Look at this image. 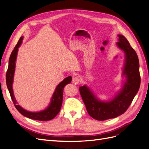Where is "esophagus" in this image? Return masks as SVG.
<instances>
[{"mask_svg":"<svg viewBox=\"0 0 149 149\" xmlns=\"http://www.w3.org/2000/svg\"><path fill=\"white\" fill-rule=\"evenodd\" d=\"M79 80L80 79L78 76H75V77H74L73 79H72V83L74 84H78L79 83Z\"/></svg>","mask_w":149,"mask_h":149,"instance_id":"1","label":"esophagus"}]
</instances>
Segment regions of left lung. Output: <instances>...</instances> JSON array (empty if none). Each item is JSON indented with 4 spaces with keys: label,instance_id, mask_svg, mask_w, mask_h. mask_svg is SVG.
<instances>
[{
    "label": "left lung",
    "instance_id": "8db88e82",
    "mask_svg": "<svg viewBox=\"0 0 149 149\" xmlns=\"http://www.w3.org/2000/svg\"><path fill=\"white\" fill-rule=\"evenodd\" d=\"M117 46L125 54L123 77H125L120 91L108 101H102L94 95L86 85L79 87V93L89 116L97 120L115 118L124 114L136 95L141 84L139 61L136 51L124 36L118 35Z\"/></svg>",
    "mask_w": 149,
    "mask_h": 149
}]
</instances>
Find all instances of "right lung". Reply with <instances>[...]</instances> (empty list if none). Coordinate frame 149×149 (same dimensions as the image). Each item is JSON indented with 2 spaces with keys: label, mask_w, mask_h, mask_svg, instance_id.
I'll list each match as a JSON object with an SVG mask.
<instances>
[{
  "label": "right lung",
  "mask_w": 149,
  "mask_h": 149,
  "mask_svg": "<svg viewBox=\"0 0 149 149\" xmlns=\"http://www.w3.org/2000/svg\"><path fill=\"white\" fill-rule=\"evenodd\" d=\"M23 39L24 37H21L20 38L19 42L11 53L9 61H8V70L6 73V83L7 88L10 93L12 100L14 104L15 107L21 114L33 120L42 121L52 120L59 113L63 102V93L64 87L66 84L71 83L72 78L70 76L65 78L60 84H58L55 90V92L53 94L51 101L45 109L39 112H30L24 109L23 107L18 104V102L15 100L14 94H13L12 84L13 82V76H14L15 73L18 49L22 44Z\"/></svg>",
  "instance_id": "1"
}]
</instances>
